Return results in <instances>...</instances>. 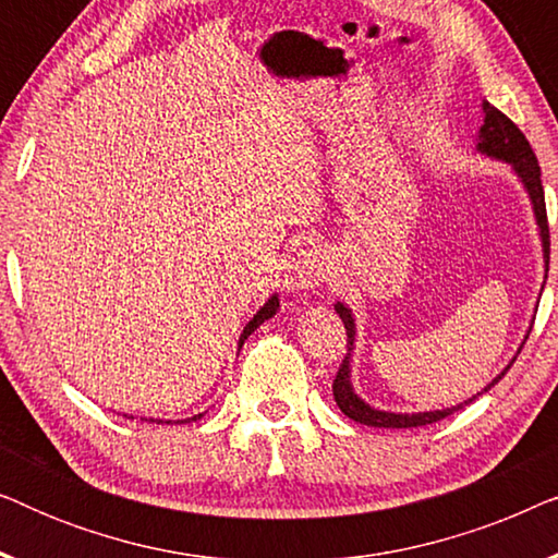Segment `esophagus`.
Returning <instances> with one entry per match:
<instances>
[{"mask_svg":"<svg viewBox=\"0 0 558 558\" xmlns=\"http://www.w3.org/2000/svg\"><path fill=\"white\" fill-rule=\"evenodd\" d=\"M327 258L323 251L302 248L284 264V287L292 292H310L327 279Z\"/></svg>","mask_w":558,"mask_h":558,"instance_id":"1","label":"esophagus"}]
</instances>
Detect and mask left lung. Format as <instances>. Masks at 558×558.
Wrapping results in <instances>:
<instances>
[{
	"label": "left lung",
	"mask_w": 558,
	"mask_h": 558,
	"mask_svg": "<svg viewBox=\"0 0 558 558\" xmlns=\"http://www.w3.org/2000/svg\"><path fill=\"white\" fill-rule=\"evenodd\" d=\"M475 151L487 159H495V162L510 165V170H513L518 182L523 185L525 195H529L533 218H536V226H538L541 254H544V271H548V251H551L548 246H551V243H548L546 201H544V187H541V167H538L536 155H533L529 140H525L521 129H518L513 121L506 117V113H500L495 106L483 101V126H480V132H477ZM544 284H541V292H544ZM335 312H338L342 325H345V330H348V353H345V357H342L338 376H335L332 396H335V403H338L342 414H345L348 418H353V422H357V424H365V426H378V429H411V426H426V424L439 422V418H445L449 414H454V411L468 407V403L475 401L480 393L490 391V388L498 384L502 376H506L508 368L515 361V355H513V361H510L506 368H502L498 376H495L490 384L483 388V391H480L477 396H472V399H468V401L457 403V407H447V409H437V411H416V414L384 411V409L371 407V403L361 399L353 388V376H350V373H353V365L350 363H353L355 332H357L353 310H350L345 302H335ZM518 353H521V348H518Z\"/></svg>",
	"instance_id": "8db88e82"
}]
</instances>
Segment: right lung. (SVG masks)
I'll return each instance as SVG.
<instances>
[{"label": "right lung", "mask_w": 558, "mask_h": 558, "mask_svg": "<svg viewBox=\"0 0 558 558\" xmlns=\"http://www.w3.org/2000/svg\"><path fill=\"white\" fill-rule=\"evenodd\" d=\"M277 310H279V294H271V296H269V300H266V302H264V307H258V312H256V315L248 319V325H246V327H243V332H241V338H239V350L243 348V342H246V340H248V335H251V332H254L258 325H264V323H266V319H269V317H274V315H277ZM203 414H205V411H203ZM203 414H195V416H190V418H178V424H185V422H195V418H201ZM129 418H134V416H129ZM151 422H157V424H172V418H167V422H165V418H151Z\"/></svg>", "instance_id": "right-lung-1"}]
</instances>
